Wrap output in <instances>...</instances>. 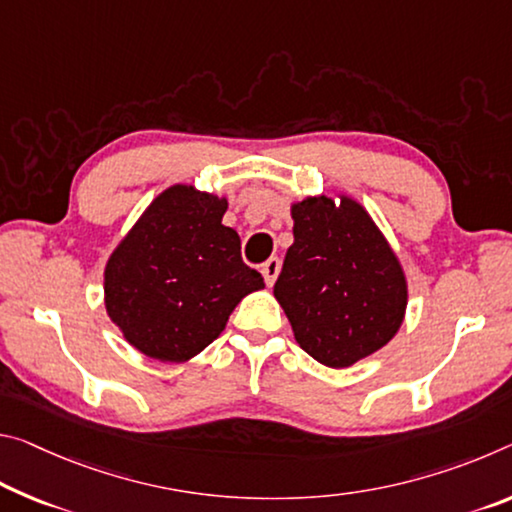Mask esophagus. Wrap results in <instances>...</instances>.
<instances>
[{
  "mask_svg": "<svg viewBox=\"0 0 512 512\" xmlns=\"http://www.w3.org/2000/svg\"><path fill=\"white\" fill-rule=\"evenodd\" d=\"M280 259L278 257H271L269 262H264L262 264V275H264V280H266V285H273L275 280H278V275H280Z\"/></svg>",
  "mask_w": 512,
  "mask_h": 512,
  "instance_id": "1",
  "label": "esophagus"
}]
</instances>
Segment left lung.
Instances as JSON below:
<instances>
[{
	"instance_id": "left-lung-1",
	"label": "left lung",
	"mask_w": 512,
	"mask_h": 512,
	"mask_svg": "<svg viewBox=\"0 0 512 512\" xmlns=\"http://www.w3.org/2000/svg\"><path fill=\"white\" fill-rule=\"evenodd\" d=\"M291 243L273 294L298 346L332 369L383 348L401 328L408 287L399 259L364 212L342 198L291 207Z\"/></svg>"
}]
</instances>
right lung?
Listing matches in <instances>:
<instances>
[{
  "label": "right lung",
  "instance_id": "add662e5",
  "mask_svg": "<svg viewBox=\"0 0 512 512\" xmlns=\"http://www.w3.org/2000/svg\"><path fill=\"white\" fill-rule=\"evenodd\" d=\"M225 198L175 184L152 200L104 271V305L129 344L186 362L225 330L234 307L264 287L223 225Z\"/></svg>",
  "mask_w": 512,
  "mask_h": 512
}]
</instances>
